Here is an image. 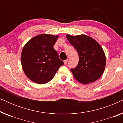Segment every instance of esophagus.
Here are the masks:
<instances>
[{
    "label": "esophagus",
    "mask_w": 123,
    "mask_h": 123,
    "mask_svg": "<svg viewBox=\"0 0 123 123\" xmlns=\"http://www.w3.org/2000/svg\"><path fill=\"white\" fill-rule=\"evenodd\" d=\"M67 63H68V59L65 60H64V64L66 65Z\"/></svg>",
    "instance_id": "esophagus-1"
}]
</instances>
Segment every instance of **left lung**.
<instances>
[{
  "label": "left lung",
  "mask_w": 123,
  "mask_h": 123,
  "mask_svg": "<svg viewBox=\"0 0 123 123\" xmlns=\"http://www.w3.org/2000/svg\"><path fill=\"white\" fill-rule=\"evenodd\" d=\"M66 37L74 47L80 57L79 63L71 72L80 83L89 84L101 77L106 66V56L103 49L93 38L86 35Z\"/></svg>",
  "instance_id": "1"
}]
</instances>
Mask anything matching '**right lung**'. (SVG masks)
<instances>
[{"label":"right lung","mask_w":123,"mask_h":123,"mask_svg":"<svg viewBox=\"0 0 123 123\" xmlns=\"http://www.w3.org/2000/svg\"><path fill=\"white\" fill-rule=\"evenodd\" d=\"M58 37L40 34L30 39L23 46L21 56L22 67L27 77L35 83H48L64 64L53 48Z\"/></svg>","instance_id":"right-lung-1"}]
</instances>
